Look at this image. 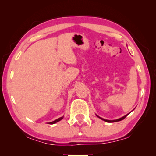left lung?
I'll return each mask as SVG.
<instances>
[{"mask_svg":"<svg viewBox=\"0 0 156 156\" xmlns=\"http://www.w3.org/2000/svg\"><path fill=\"white\" fill-rule=\"evenodd\" d=\"M132 112V111H131ZM131 113V112H130ZM127 113V114L126 115H124L123 117H122V118H118V119H116V120H106V119H104V118H100V116H98V115H96V116L97 117H98L99 118H100V119L101 120H104V121H105V122H118V121H120V120H123V119H125V118L126 117V116H127L129 113Z\"/></svg>","mask_w":156,"mask_h":156,"instance_id":"8db88e82","label":"left lung"}]
</instances>
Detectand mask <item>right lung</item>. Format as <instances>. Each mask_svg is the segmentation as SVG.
<instances>
[{"label":"right lung","mask_w":156,"mask_h":156,"mask_svg":"<svg viewBox=\"0 0 156 156\" xmlns=\"http://www.w3.org/2000/svg\"><path fill=\"white\" fill-rule=\"evenodd\" d=\"M64 118V116H62V117H60V118H58V119H56V120H55L54 121H53V122H49V124H51V125H53V124H55V123H56V122H59V121H60L61 120L62 118Z\"/></svg>","instance_id":"obj_1"}]
</instances>
